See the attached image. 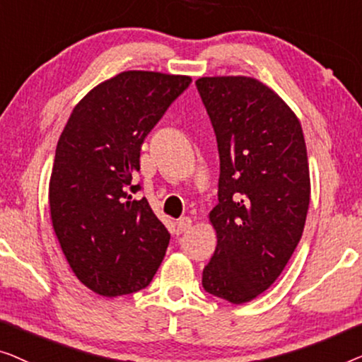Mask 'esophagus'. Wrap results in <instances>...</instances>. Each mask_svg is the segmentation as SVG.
<instances>
[{"label": "esophagus", "mask_w": 362, "mask_h": 362, "mask_svg": "<svg viewBox=\"0 0 362 362\" xmlns=\"http://www.w3.org/2000/svg\"><path fill=\"white\" fill-rule=\"evenodd\" d=\"M190 228H192V220L188 216H183L177 221V230H179V233H185L190 230Z\"/></svg>", "instance_id": "34e87169"}]
</instances>
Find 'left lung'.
I'll use <instances>...</instances> for the list:
<instances>
[{"label": "left lung", "mask_w": 362, "mask_h": 362, "mask_svg": "<svg viewBox=\"0 0 362 362\" xmlns=\"http://www.w3.org/2000/svg\"><path fill=\"white\" fill-rule=\"evenodd\" d=\"M220 152L218 205L208 215L216 249L203 269L208 293L243 305L281 276L302 238L310 169L302 124L261 80H197Z\"/></svg>", "instance_id": "1"}]
</instances>
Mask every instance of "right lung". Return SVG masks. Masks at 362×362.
Returning a JSON list of instances; mask_svg holds the SVG:
<instances>
[{"label": "right lung", "instance_id": "obj_1", "mask_svg": "<svg viewBox=\"0 0 362 362\" xmlns=\"http://www.w3.org/2000/svg\"><path fill=\"white\" fill-rule=\"evenodd\" d=\"M188 75L126 70L91 88L59 137L49 180L50 220L78 281L103 297L144 288L170 234L132 177L141 144Z\"/></svg>", "mask_w": 362, "mask_h": 362}]
</instances>
